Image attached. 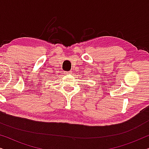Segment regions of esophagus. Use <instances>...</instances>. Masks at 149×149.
<instances>
[{
	"mask_svg": "<svg viewBox=\"0 0 149 149\" xmlns=\"http://www.w3.org/2000/svg\"><path fill=\"white\" fill-rule=\"evenodd\" d=\"M65 74H72V71H68V72H65Z\"/></svg>",
	"mask_w": 149,
	"mask_h": 149,
	"instance_id": "1",
	"label": "esophagus"
}]
</instances>
